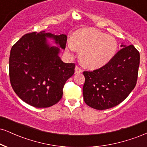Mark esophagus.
I'll use <instances>...</instances> for the list:
<instances>
[{
    "mask_svg": "<svg viewBox=\"0 0 147 147\" xmlns=\"http://www.w3.org/2000/svg\"><path fill=\"white\" fill-rule=\"evenodd\" d=\"M75 70V74L82 73V71H83V70H82V69H81L80 68H79L78 66H76Z\"/></svg>",
    "mask_w": 147,
    "mask_h": 147,
    "instance_id": "obj_1",
    "label": "esophagus"
}]
</instances>
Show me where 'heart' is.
Here are the masks:
<instances>
[{"instance_id": "obj_1", "label": "heart", "mask_w": 147, "mask_h": 147, "mask_svg": "<svg viewBox=\"0 0 147 147\" xmlns=\"http://www.w3.org/2000/svg\"><path fill=\"white\" fill-rule=\"evenodd\" d=\"M71 40L69 48L80 50L81 63L90 69L99 68L109 63L117 48L113 37L92 28L78 30L73 34Z\"/></svg>"}]
</instances>
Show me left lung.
<instances>
[{
    "label": "left lung",
    "mask_w": 147,
    "mask_h": 147,
    "mask_svg": "<svg viewBox=\"0 0 147 147\" xmlns=\"http://www.w3.org/2000/svg\"><path fill=\"white\" fill-rule=\"evenodd\" d=\"M121 47L105 65L92 72H84V99L92 109L106 110L118 105L136 86L140 53L133 45Z\"/></svg>",
    "instance_id": "1"
}]
</instances>
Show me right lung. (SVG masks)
Segmentation results:
<instances>
[{"mask_svg": "<svg viewBox=\"0 0 147 147\" xmlns=\"http://www.w3.org/2000/svg\"><path fill=\"white\" fill-rule=\"evenodd\" d=\"M47 38L65 48L66 35L42 31L25 34L10 51L11 87L23 102L36 108H48L59 102L65 82L75 73V64L63 63L59 56L60 48L51 47Z\"/></svg>", "mask_w": 147, "mask_h": 147, "instance_id": "right-lung-1", "label": "right lung"}]
</instances>
